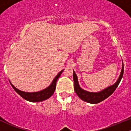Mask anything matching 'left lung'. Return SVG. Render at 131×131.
Segmentation results:
<instances>
[{
    "label": "left lung",
    "instance_id": "1",
    "mask_svg": "<svg viewBox=\"0 0 131 131\" xmlns=\"http://www.w3.org/2000/svg\"><path fill=\"white\" fill-rule=\"evenodd\" d=\"M123 74H124V64L122 63V69L121 71V75L115 84L99 92H91L84 90L79 86L77 77L73 71V77L74 81V90L77 94L78 95V96L83 101L89 103H98L105 100V99H106L107 97H108L111 94H113V92L115 91V89L118 87L123 77Z\"/></svg>",
    "mask_w": 131,
    "mask_h": 131
}]
</instances>
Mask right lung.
<instances>
[{"label":"right lung","mask_w":131,"mask_h":131,"mask_svg":"<svg viewBox=\"0 0 131 131\" xmlns=\"http://www.w3.org/2000/svg\"><path fill=\"white\" fill-rule=\"evenodd\" d=\"M63 72V70L61 71L59 73L56 75V77L54 79L53 81L51 83V85L47 88L46 89H43V90L39 91V92H23L21 91L18 90V89L13 86L12 84L10 85L13 88V89L15 90L16 92L19 94V96H21L25 100H27V101H31V102H39V101H42L43 100H46L47 99L49 98L51 96L54 94V92L55 89H56V82L58 78L60 77L61 74Z\"/></svg>","instance_id":"right-lung-1"}]
</instances>
